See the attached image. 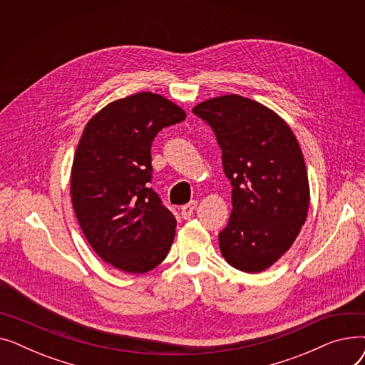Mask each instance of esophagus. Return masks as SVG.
I'll return each instance as SVG.
<instances>
[{
	"label": "esophagus",
	"mask_w": 365,
	"mask_h": 365,
	"mask_svg": "<svg viewBox=\"0 0 365 365\" xmlns=\"http://www.w3.org/2000/svg\"><path fill=\"white\" fill-rule=\"evenodd\" d=\"M197 201H190V202H187V204H185L183 207H182V217L183 219H189L190 216L194 215V212H195V208H197Z\"/></svg>",
	"instance_id": "34e87169"
}]
</instances>
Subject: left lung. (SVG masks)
I'll return each mask as SVG.
<instances>
[{"mask_svg":"<svg viewBox=\"0 0 365 365\" xmlns=\"http://www.w3.org/2000/svg\"><path fill=\"white\" fill-rule=\"evenodd\" d=\"M213 128L232 185V213L219 234L225 260L248 274L272 266L293 245L309 208V182L299 142L281 117L238 94L198 103Z\"/></svg>","mask_w":365,"mask_h":365,"instance_id":"1","label":"left lung"}]
</instances>
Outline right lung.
Returning <instances> with one entry per match:
<instances>
[{"mask_svg": "<svg viewBox=\"0 0 365 365\" xmlns=\"http://www.w3.org/2000/svg\"><path fill=\"white\" fill-rule=\"evenodd\" d=\"M182 108L150 91L106 105L87 123L75 150L71 197L83 232L102 260L145 274L167 256L176 219L149 187L150 146Z\"/></svg>", "mask_w": 365, "mask_h": 365, "instance_id": "obj_1", "label": "right lung"}]
</instances>
